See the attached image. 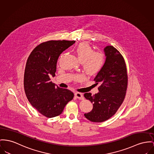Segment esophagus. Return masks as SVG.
Segmentation results:
<instances>
[{
  "mask_svg": "<svg viewBox=\"0 0 154 154\" xmlns=\"http://www.w3.org/2000/svg\"><path fill=\"white\" fill-rule=\"evenodd\" d=\"M75 95L77 98H78L80 100H83L84 99L83 94L81 93L76 92L75 93Z\"/></svg>",
  "mask_w": 154,
  "mask_h": 154,
  "instance_id": "esophagus-1",
  "label": "esophagus"
}]
</instances>
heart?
<instances>
[{"label":"heart","mask_w":154,"mask_h":154,"mask_svg":"<svg viewBox=\"0 0 154 154\" xmlns=\"http://www.w3.org/2000/svg\"><path fill=\"white\" fill-rule=\"evenodd\" d=\"M83 69L88 75H94L100 72L105 63L106 57L102 52L94 51L87 42L80 43L74 50Z\"/></svg>","instance_id":"heart-1"}]
</instances>
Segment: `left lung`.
I'll return each mask as SVG.
<instances>
[{
	"label": "left lung",
	"mask_w": 154,
	"mask_h": 154,
	"mask_svg": "<svg viewBox=\"0 0 154 154\" xmlns=\"http://www.w3.org/2000/svg\"><path fill=\"white\" fill-rule=\"evenodd\" d=\"M104 52L105 63L94 79L97 85L100 84L99 92L93 95L84 94L93 106L92 111L84 116L96 123L104 122L116 113L124 101L128 84L126 65L122 54L111 45L106 46Z\"/></svg>",
	"instance_id": "obj_1"
}]
</instances>
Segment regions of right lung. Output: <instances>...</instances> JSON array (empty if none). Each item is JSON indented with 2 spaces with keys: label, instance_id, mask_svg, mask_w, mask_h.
<instances>
[{
  "label": "right lung",
  "instance_id": "1",
  "mask_svg": "<svg viewBox=\"0 0 154 154\" xmlns=\"http://www.w3.org/2000/svg\"><path fill=\"white\" fill-rule=\"evenodd\" d=\"M75 42L66 40L44 42L32 51L27 59L24 75L25 93L31 105L47 117L60 115L73 98V93L55 86L50 77L55 76L60 54Z\"/></svg>",
  "mask_w": 154,
  "mask_h": 154
}]
</instances>
